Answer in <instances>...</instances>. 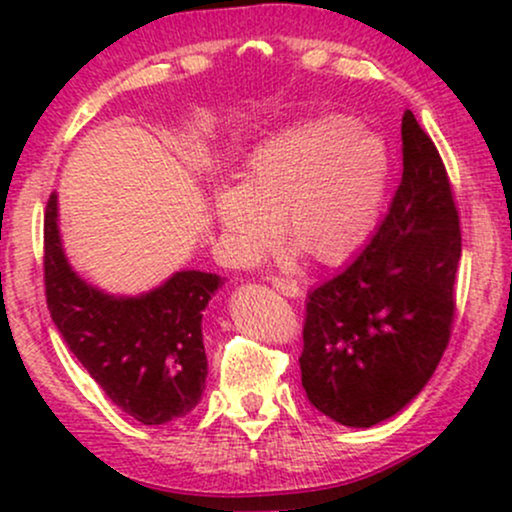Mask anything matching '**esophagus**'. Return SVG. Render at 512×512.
I'll list each match as a JSON object with an SVG mask.
<instances>
[{
    "mask_svg": "<svg viewBox=\"0 0 512 512\" xmlns=\"http://www.w3.org/2000/svg\"><path fill=\"white\" fill-rule=\"evenodd\" d=\"M272 286L279 293H284V296H289V298H298L301 296V286H298V281H293V279H284V276H274L272 279Z\"/></svg>",
    "mask_w": 512,
    "mask_h": 512,
    "instance_id": "34e87169",
    "label": "esophagus"
}]
</instances>
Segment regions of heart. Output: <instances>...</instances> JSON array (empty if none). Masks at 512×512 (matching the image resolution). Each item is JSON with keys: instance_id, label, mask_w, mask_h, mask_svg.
Segmentation results:
<instances>
[{"instance_id": "obj_1", "label": "heart", "mask_w": 512, "mask_h": 512, "mask_svg": "<svg viewBox=\"0 0 512 512\" xmlns=\"http://www.w3.org/2000/svg\"><path fill=\"white\" fill-rule=\"evenodd\" d=\"M387 151L344 115H317L276 129L250 151L238 185L211 187V214L243 257L286 238L322 264L361 250L383 207Z\"/></svg>"}]
</instances>
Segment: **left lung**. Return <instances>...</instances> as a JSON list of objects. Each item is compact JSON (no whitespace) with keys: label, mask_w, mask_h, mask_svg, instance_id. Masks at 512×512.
Wrapping results in <instances>:
<instances>
[{"label":"left lung","mask_w":512,"mask_h":512,"mask_svg":"<svg viewBox=\"0 0 512 512\" xmlns=\"http://www.w3.org/2000/svg\"><path fill=\"white\" fill-rule=\"evenodd\" d=\"M402 182L349 267L308 296L301 383L337 424L370 428L424 390L450 339L460 219L436 144L402 117Z\"/></svg>","instance_id":"obj_1"}]
</instances>
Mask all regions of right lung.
Segmentation results:
<instances>
[{"instance_id": "right-lung-1", "label": "right lung", "mask_w": 512, "mask_h": 512, "mask_svg": "<svg viewBox=\"0 0 512 512\" xmlns=\"http://www.w3.org/2000/svg\"><path fill=\"white\" fill-rule=\"evenodd\" d=\"M219 274L182 269L156 289L115 296L76 274L52 192L45 211V293L69 351L125 414L161 426L197 407L207 387L202 310Z\"/></svg>"}]
</instances>
